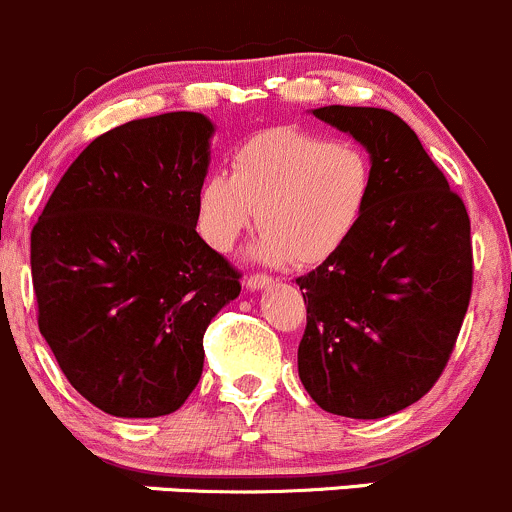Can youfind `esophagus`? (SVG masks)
I'll return each mask as SVG.
<instances>
[{"mask_svg":"<svg viewBox=\"0 0 512 512\" xmlns=\"http://www.w3.org/2000/svg\"><path fill=\"white\" fill-rule=\"evenodd\" d=\"M268 283H271V276H266V273H251V276H246V286H249L251 291L266 288Z\"/></svg>","mask_w":512,"mask_h":512,"instance_id":"obj_1","label":"esophagus"}]
</instances>
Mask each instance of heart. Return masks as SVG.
I'll use <instances>...</instances> for the list:
<instances>
[{
  "mask_svg": "<svg viewBox=\"0 0 512 512\" xmlns=\"http://www.w3.org/2000/svg\"><path fill=\"white\" fill-rule=\"evenodd\" d=\"M372 187V160L357 142L291 125L261 130L231 152V177L212 172L204 179L197 226L212 249L229 251L258 217V258L310 266L355 234Z\"/></svg>",
  "mask_w": 512,
  "mask_h": 512,
  "instance_id": "heart-1",
  "label": "heart"
}]
</instances>
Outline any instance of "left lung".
I'll return each instance as SVG.
<instances>
[{"label":"left lung","instance_id":"8db88e82","mask_svg":"<svg viewBox=\"0 0 512 512\" xmlns=\"http://www.w3.org/2000/svg\"><path fill=\"white\" fill-rule=\"evenodd\" d=\"M313 115L367 147L374 187L347 244L295 278L308 300L298 374L325 412L382 419L446 370L473 291L471 219L399 115L352 105Z\"/></svg>","mask_w":512,"mask_h":512}]
</instances>
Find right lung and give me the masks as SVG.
Here are the masks:
<instances>
[{
	"mask_svg": "<svg viewBox=\"0 0 512 512\" xmlns=\"http://www.w3.org/2000/svg\"><path fill=\"white\" fill-rule=\"evenodd\" d=\"M212 133L187 110L108 130L31 229L39 330L105 414L177 412L202 377L207 325L241 291V273L197 234Z\"/></svg>",
	"mask_w": 512,
	"mask_h": 512,
	"instance_id": "right-lung-1",
	"label": "right lung"
}]
</instances>
